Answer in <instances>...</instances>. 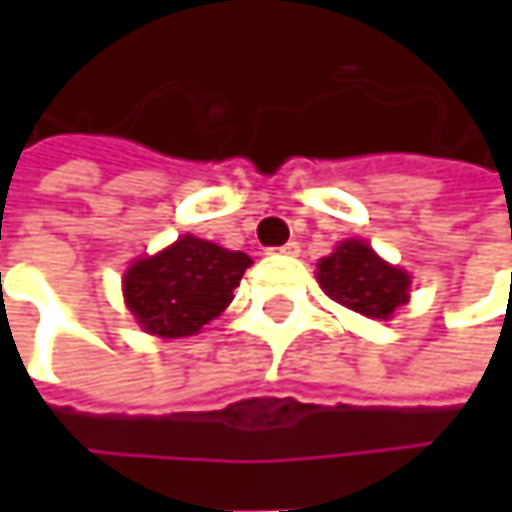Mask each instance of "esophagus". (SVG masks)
<instances>
[{"instance_id":"34e87169","label":"esophagus","mask_w":512,"mask_h":512,"mask_svg":"<svg viewBox=\"0 0 512 512\" xmlns=\"http://www.w3.org/2000/svg\"><path fill=\"white\" fill-rule=\"evenodd\" d=\"M276 250H279V253H285V256H299V250H302V247H299V242H287V245L276 247Z\"/></svg>"}]
</instances>
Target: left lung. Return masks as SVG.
<instances>
[{
	"label": "left lung",
	"mask_w": 512,
	"mask_h": 512,
	"mask_svg": "<svg viewBox=\"0 0 512 512\" xmlns=\"http://www.w3.org/2000/svg\"><path fill=\"white\" fill-rule=\"evenodd\" d=\"M319 285L339 305L370 319H390L410 299V276L387 265L362 239H347L319 262Z\"/></svg>",
	"instance_id": "1"
}]
</instances>
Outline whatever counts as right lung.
<instances>
[{
    "label": "right lung",
    "mask_w": 512,
    "mask_h": 512,
    "mask_svg": "<svg viewBox=\"0 0 512 512\" xmlns=\"http://www.w3.org/2000/svg\"><path fill=\"white\" fill-rule=\"evenodd\" d=\"M250 265L242 250H225L187 233L128 267L125 305L145 333L162 339L193 336L233 302V290Z\"/></svg>",
    "instance_id": "obj_1"
}]
</instances>
